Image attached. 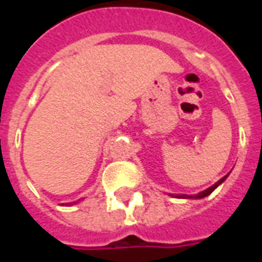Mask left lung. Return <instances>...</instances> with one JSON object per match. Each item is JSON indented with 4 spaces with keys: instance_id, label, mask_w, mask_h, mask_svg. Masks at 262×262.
<instances>
[{
    "instance_id": "obj_1",
    "label": "left lung",
    "mask_w": 262,
    "mask_h": 262,
    "mask_svg": "<svg viewBox=\"0 0 262 262\" xmlns=\"http://www.w3.org/2000/svg\"><path fill=\"white\" fill-rule=\"evenodd\" d=\"M227 178V175H226V177H223V178L222 179H219V181H217V182L215 183V185H213V186H211V187H208L207 190H204V191H201V193H199V194H195V195H189V194H181V195H177V197H181V199H203V197H207L208 194H211L212 191L215 190L216 187L219 186L220 183L223 182L224 179Z\"/></svg>"
}]
</instances>
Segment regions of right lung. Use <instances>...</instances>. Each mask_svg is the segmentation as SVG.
<instances>
[{
	"label": "right lung",
	"instance_id": "right-lung-1",
	"mask_svg": "<svg viewBox=\"0 0 262 262\" xmlns=\"http://www.w3.org/2000/svg\"><path fill=\"white\" fill-rule=\"evenodd\" d=\"M72 204H73V203H72ZM69 205H71V203H69Z\"/></svg>",
	"mask_w": 262,
	"mask_h": 262
}]
</instances>
